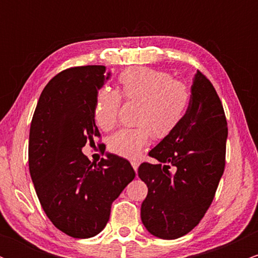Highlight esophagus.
Returning <instances> with one entry per match:
<instances>
[{
  "label": "esophagus",
  "mask_w": 258,
  "mask_h": 258,
  "mask_svg": "<svg viewBox=\"0 0 258 258\" xmlns=\"http://www.w3.org/2000/svg\"><path fill=\"white\" fill-rule=\"evenodd\" d=\"M131 164H132V167H133V170H135V171H137V170H138V166H139V161H132Z\"/></svg>",
  "instance_id": "34e87169"
}]
</instances>
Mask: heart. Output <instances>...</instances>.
I'll use <instances>...</instances> for the list:
<instances>
[{
	"mask_svg": "<svg viewBox=\"0 0 258 258\" xmlns=\"http://www.w3.org/2000/svg\"><path fill=\"white\" fill-rule=\"evenodd\" d=\"M120 94L102 88L94 100V121L103 131H110L117 122L121 97L138 102L137 127L122 128L109 138V149L116 155L137 159L154 137L164 139L182 122L190 92L184 82L173 80L164 72L144 67L123 70L117 78Z\"/></svg>",
	"mask_w": 258,
	"mask_h": 258,
	"instance_id": "b5f03b06",
	"label": "heart"
}]
</instances>
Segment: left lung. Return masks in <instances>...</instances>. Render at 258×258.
Here are the masks:
<instances>
[{
  "mask_svg": "<svg viewBox=\"0 0 258 258\" xmlns=\"http://www.w3.org/2000/svg\"><path fill=\"white\" fill-rule=\"evenodd\" d=\"M180 125L149 152L159 164L143 162L148 186L141 218L148 232L177 239L199 224L214 200L226 166L227 119L214 85L197 70Z\"/></svg>",
  "mask_w": 258,
  "mask_h": 258,
  "instance_id": "1",
  "label": "left lung"
}]
</instances>
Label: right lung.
I'll return each instance as SVG.
<instances>
[{
	"instance_id": "right-lung-1",
	"label": "right lung",
	"mask_w": 258,
	"mask_h": 258,
	"mask_svg": "<svg viewBox=\"0 0 258 258\" xmlns=\"http://www.w3.org/2000/svg\"><path fill=\"white\" fill-rule=\"evenodd\" d=\"M104 73L103 65H86L57 74L43 88L30 126L29 170L41 206L55 228L78 239L102 232L112 201L136 177L126 159L108 154L92 164L81 152L100 137L93 110Z\"/></svg>"
}]
</instances>
